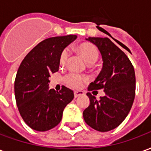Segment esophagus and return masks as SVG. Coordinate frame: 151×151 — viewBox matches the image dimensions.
<instances>
[{
    "mask_svg": "<svg viewBox=\"0 0 151 151\" xmlns=\"http://www.w3.org/2000/svg\"><path fill=\"white\" fill-rule=\"evenodd\" d=\"M83 94H84V92L83 91H75L74 92V96L76 98L78 97V96H80L83 95Z\"/></svg>",
    "mask_w": 151,
    "mask_h": 151,
    "instance_id": "esophagus-1",
    "label": "esophagus"
}]
</instances>
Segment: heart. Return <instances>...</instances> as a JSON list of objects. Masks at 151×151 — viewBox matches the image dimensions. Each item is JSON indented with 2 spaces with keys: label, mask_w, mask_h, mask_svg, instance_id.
I'll list each match as a JSON object with an SVG mask.
<instances>
[{
  "label": "heart",
  "mask_w": 151,
  "mask_h": 151,
  "mask_svg": "<svg viewBox=\"0 0 151 151\" xmlns=\"http://www.w3.org/2000/svg\"><path fill=\"white\" fill-rule=\"evenodd\" d=\"M78 52L83 56L84 60L88 64H92L99 58V51L97 48L92 44L82 43L80 44L76 47ZM69 58V50L68 48H65L62 50V52L59 56V64L61 66H64L68 62ZM65 83L67 85L71 87L72 88H80L83 83L87 80V78L82 75L78 74L76 72H70L66 75L64 77Z\"/></svg>",
  "instance_id": "heart-1"
}]
</instances>
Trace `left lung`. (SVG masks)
I'll return each instance as SVG.
<instances>
[{
	"mask_svg": "<svg viewBox=\"0 0 151 151\" xmlns=\"http://www.w3.org/2000/svg\"><path fill=\"white\" fill-rule=\"evenodd\" d=\"M87 40L95 44L102 56L103 68L88 90L104 89L105 95L97 100L91 92L90 104L83 113L87 124L100 132L116 128L131 109L135 97V72L127 55L108 38Z\"/></svg>",
	"mask_w": 151,
	"mask_h": 151,
	"instance_id": "1",
	"label": "left lung"
}]
</instances>
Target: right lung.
<instances>
[{
    "label": "right lung",
    "instance_id": "1",
    "mask_svg": "<svg viewBox=\"0 0 151 151\" xmlns=\"http://www.w3.org/2000/svg\"><path fill=\"white\" fill-rule=\"evenodd\" d=\"M76 35L53 37L42 41L24 58L17 70L14 93L17 108L26 125L47 131L61 122L63 112L74 98L71 89H49L51 73L59 71V56Z\"/></svg>",
    "mask_w": 151,
    "mask_h": 151
}]
</instances>
